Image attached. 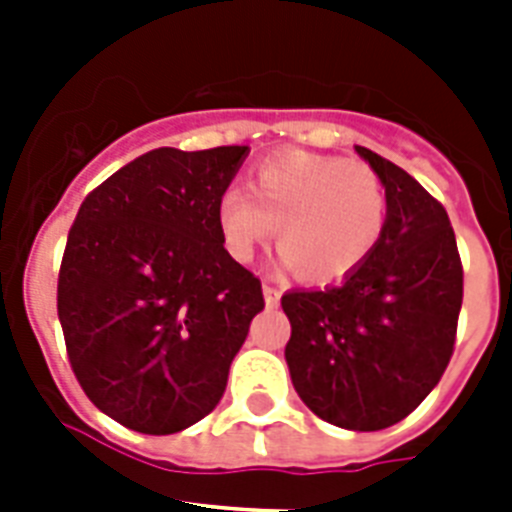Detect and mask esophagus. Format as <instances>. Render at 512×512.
<instances>
[{"label": "esophagus", "instance_id": "34e87169", "mask_svg": "<svg viewBox=\"0 0 512 512\" xmlns=\"http://www.w3.org/2000/svg\"><path fill=\"white\" fill-rule=\"evenodd\" d=\"M263 292H265V303H268V305H276V303H279L281 289H279V287H273L271 281H265Z\"/></svg>", "mask_w": 512, "mask_h": 512}]
</instances>
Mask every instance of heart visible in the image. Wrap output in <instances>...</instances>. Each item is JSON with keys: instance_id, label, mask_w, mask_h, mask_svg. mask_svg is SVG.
Masks as SVG:
<instances>
[{"instance_id": "heart-1", "label": "heart", "mask_w": 512, "mask_h": 512, "mask_svg": "<svg viewBox=\"0 0 512 512\" xmlns=\"http://www.w3.org/2000/svg\"><path fill=\"white\" fill-rule=\"evenodd\" d=\"M385 223L388 193L369 164L300 148L257 164L249 196L225 191L217 201V225L236 260H252L276 228L281 263L313 284L356 273L380 244Z\"/></svg>"}]
</instances>
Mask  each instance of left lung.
Wrapping results in <instances>:
<instances>
[{"label":"left lung","instance_id":"obj_1","mask_svg":"<svg viewBox=\"0 0 512 512\" xmlns=\"http://www.w3.org/2000/svg\"><path fill=\"white\" fill-rule=\"evenodd\" d=\"M382 177L380 244L340 287L287 292L289 374L321 420L348 430L396 425L449 366L462 308V260L444 204L409 172L356 146Z\"/></svg>","mask_w":512,"mask_h":512}]
</instances>
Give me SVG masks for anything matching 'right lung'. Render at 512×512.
I'll list each match as a JSON object with an SVG mask.
<instances>
[{"mask_svg":"<svg viewBox=\"0 0 512 512\" xmlns=\"http://www.w3.org/2000/svg\"><path fill=\"white\" fill-rule=\"evenodd\" d=\"M247 146L156 148L87 193L58 273V319L76 380L100 412L170 436L223 398L255 273L228 255L217 201Z\"/></svg>","mask_w":512,"mask_h":512,"instance_id":"add662e5","label":"right lung"}]
</instances>
